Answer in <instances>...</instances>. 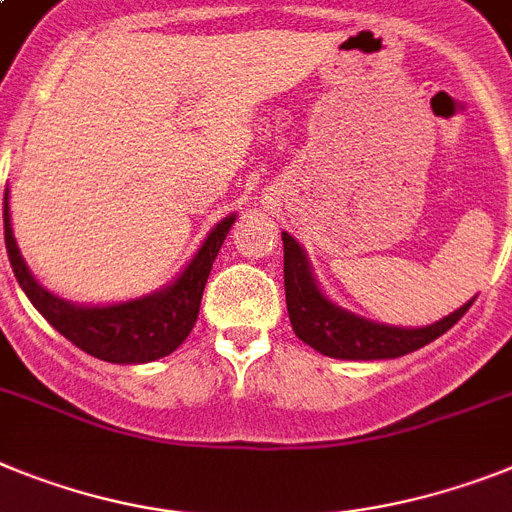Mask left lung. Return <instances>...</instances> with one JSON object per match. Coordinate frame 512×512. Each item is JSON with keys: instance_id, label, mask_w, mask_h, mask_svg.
Masks as SVG:
<instances>
[{"instance_id": "1", "label": "left lung", "mask_w": 512, "mask_h": 512, "mask_svg": "<svg viewBox=\"0 0 512 512\" xmlns=\"http://www.w3.org/2000/svg\"><path fill=\"white\" fill-rule=\"evenodd\" d=\"M283 239V286H286V307L296 338L312 346L330 359L349 362H372V359H398L403 354L422 349L445 330H450L474 304L466 302L448 317L424 325V328H398L385 322L367 320L349 309L338 307L333 299L322 294L315 273L309 268L304 249L294 236L281 231Z\"/></svg>"}]
</instances>
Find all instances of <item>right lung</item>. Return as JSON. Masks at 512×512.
<instances>
[{
    "label": "right lung",
    "instance_id": "obj_1",
    "mask_svg": "<svg viewBox=\"0 0 512 512\" xmlns=\"http://www.w3.org/2000/svg\"><path fill=\"white\" fill-rule=\"evenodd\" d=\"M234 221V213L218 221L169 286L130 302L77 304L51 294L30 273L12 234L10 190H4V244L20 289L67 341L75 343L85 354L111 364L156 362L182 346L184 338L195 328L210 268Z\"/></svg>",
    "mask_w": 512,
    "mask_h": 512
}]
</instances>
